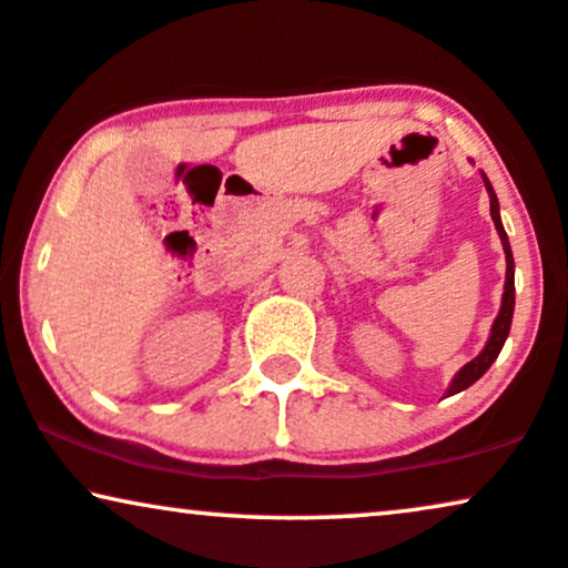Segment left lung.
Returning <instances> with one entry per match:
<instances>
[{"instance_id": "8db88e82", "label": "left lung", "mask_w": 568, "mask_h": 568, "mask_svg": "<svg viewBox=\"0 0 568 568\" xmlns=\"http://www.w3.org/2000/svg\"><path fill=\"white\" fill-rule=\"evenodd\" d=\"M483 181H485V191L490 196V217L495 222V231L500 235V243H504V254H506V285H504V298H500V312L495 317L493 327H490V337H487L485 348L479 351V356L471 358L469 364H464L462 369L456 372L454 379H450L448 390L445 396H456V393L466 390L469 385H475L479 377L490 369V364L498 358L500 348H504L508 329H511V320H514V254H511V243H508V235L504 231V222H500V206H498V196H495L493 183L487 181V175L483 172Z\"/></svg>"}]
</instances>
